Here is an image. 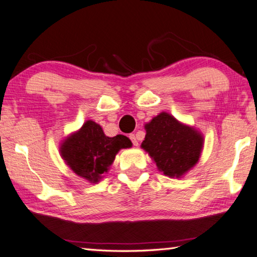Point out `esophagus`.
Here are the masks:
<instances>
[{"label": "esophagus", "mask_w": 257, "mask_h": 257, "mask_svg": "<svg viewBox=\"0 0 257 257\" xmlns=\"http://www.w3.org/2000/svg\"><path fill=\"white\" fill-rule=\"evenodd\" d=\"M129 138L132 139V142H133V144H134V146H138V141H137V138H136V136H135L134 134H132V135H129Z\"/></svg>", "instance_id": "1"}]
</instances>
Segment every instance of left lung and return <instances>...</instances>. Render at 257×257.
<instances>
[{
    "label": "left lung",
    "mask_w": 257,
    "mask_h": 257,
    "mask_svg": "<svg viewBox=\"0 0 257 257\" xmlns=\"http://www.w3.org/2000/svg\"><path fill=\"white\" fill-rule=\"evenodd\" d=\"M145 130L142 149L163 175L181 178L198 162L204 144L198 130L179 122L167 112L154 116L145 124Z\"/></svg>",
    "instance_id": "1"
}]
</instances>
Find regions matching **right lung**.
I'll return each instance as SVG.
<instances>
[{
  "label": "right lung",
  "mask_w": 257,
  "mask_h": 257,
  "mask_svg": "<svg viewBox=\"0 0 257 257\" xmlns=\"http://www.w3.org/2000/svg\"><path fill=\"white\" fill-rule=\"evenodd\" d=\"M132 145L130 139L123 135L105 136L101 125L88 120L78 132L64 139L60 153L76 175L96 184L107 172L118 152Z\"/></svg>",
  "instance_id": "add662e5"
}]
</instances>
